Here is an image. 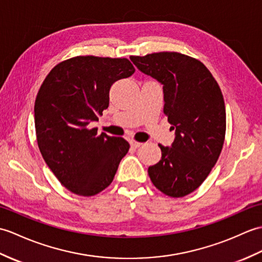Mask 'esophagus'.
<instances>
[{"mask_svg":"<svg viewBox=\"0 0 262 262\" xmlns=\"http://www.w3.org/2000/svg\"><path fill=\"white\" fill-rule=\"evenodd\" d=\"M130 144H131V147H132V148L137 149V148L140 147L142 143H140V142H136V141H130Z\"/></svg>","mask_w":262,"mask_h":262,"instance_id":"obj_1","label":"esophagus"}]
</instances>
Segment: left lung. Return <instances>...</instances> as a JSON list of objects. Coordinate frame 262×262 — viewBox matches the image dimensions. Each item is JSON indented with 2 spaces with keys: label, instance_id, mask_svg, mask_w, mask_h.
<instances>
[{
  "label": "left lung",
  "instance_id": "left-lung-1",
  "mask_svg": "<svg viewBox=\"0 0 262 262\" xmlns=\"http://www.w3.org/2000/svg\"><path fill=\"white\" fill-rule=\"evenodd\" d=\"M143 74L164 91V113L175 130L171 147L148 168L151 182L170 197H183L199 188L216 164L224 143L226 114L222 92L200 60L179 52L131 56Z\"/></svg>",
  "mask_w": 262,
  "mask_h": 262
}]
</instances>
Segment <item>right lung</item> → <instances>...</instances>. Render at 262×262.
<instances>
[{"instance_id":"1","label":"right lung","mask_w":262,"mask_h":262,"mask_svg":"<svg viewBox=\"0 0 262 262\" xmlns=\"http://www.w3.org/2000/svg\"><path fill=\"white\" fill-rule=\"evenodd\" d=\"M136 72L126 58L78 56L51 69L34 102V126L46 164L74 194L93 196L112 183L130 144L91 123L108 107L110 89Z\"/></svg>"}]
</instances>
